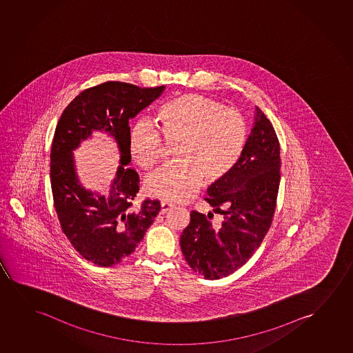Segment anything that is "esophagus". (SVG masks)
I'll return each mask as SVG.
<instances>
[{
	"instance_id": "34e87169",
	"label": "esophagus",
	"mask_w": 353,
	"mask_h": 353,
	"mask_svg": "<svg viewBox=\"0 0 353 353\" xmlns=\"http://www.w3.org/2000/svg\"><path fill=\"white\" fill-rule=\"evenodd\" d=\"M172 208H174L172 203H168V201H163L161 203V213L169 212Z\"/></svg>"
}]
</instances>
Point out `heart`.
Here are the masks:
<instances>
[{"instance_id": "1", "label": "heart", "mask_w": 353, "mask_h": 353, "mask_svg": "<svg viewBox=\"0 0 353 353\" xmlns=\"http://www.w3.org/2000/svg\"><path fill=\"white\" fill-rule=\"evenodd\" d=\"M158 125L174 145V161L145 181L147 192L172 203H184L198 192L201 179L212 183L236 164L247 139L241 113L225 108L210 97L188 94L166 102L158 112ZM158 128L140 121L129 139L131 157L143 169L153 168L161 157L163 140Z\"/></svg>"}]
</instances>
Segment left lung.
<instances>
[{"label": "left lung", "mask_w": 353, "mask_h": 353, "mask_svg": "<svg viewBox=\"0 0 353 353\" xmlns=\"http://www.w3.org/2000/svg\"><path fill=\"white\" fill-rule=\"evenodd\" d=\"M280 143L259 107L251 134L232 170L208 189L213 213L192 211L181 235L188 265L208 280L230 275L246 264L270 229L280 185Z\"/></svg>", "instance_id": "left-lung-1"}]
</instances>
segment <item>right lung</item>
I'll return each instance as SVG.
<instances>
[{"mask_svg": "<svg viewBox=\"0 0 353 353\" xmlns=\"http://www.w3.org/2000/svg\"><path fill=\"white\" fill-rule=\"evenodd\" d=\"M165 85L140 88L106 82L81 92L60 117L50 150V183L59 222L74 250L99 266L121 263L135 251L160 211L159 200L132 205L140 177L130 164L129 121L150 106ZM94 130L114 137L121 164L107 196L84 189L79 182L72 150Z\"/></svg>", "mask_w": 353, "mask_h": 353, "instance_id": "right-lung-1", "label": "right lung"}]
</instances>
